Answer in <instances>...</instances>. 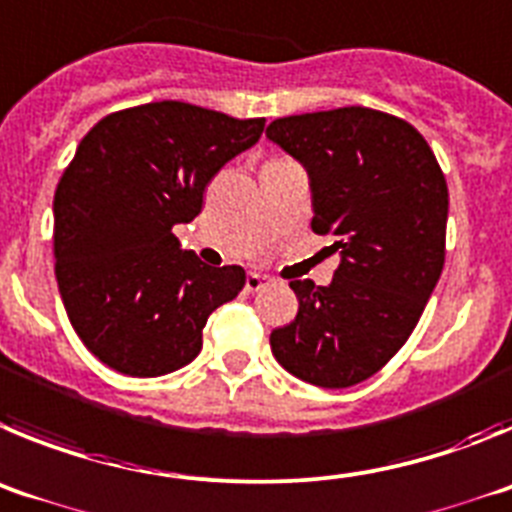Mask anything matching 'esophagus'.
Returning a JSON list of instances; mask_svg holds the SVG:
<instances>
[{
    "mask_svg": "<svg viewBox=\"0 0 512 512\" xmlns=\"http://www.w3.org/2000/svg\"><path fill=\"white\" fill-rule=\"evenodd\" d=\"M270 283V278H265V275L260 273H247V280H245V288L250 290V293H255V290L265 288V285Z\"/></svg>",
    "mask_w": 512,
    "mask_h": 512,
    "instance_id": "esophagus-1",
    "label": "esophagus"
}]
</instances>
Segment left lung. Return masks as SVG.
<instances>
[{"label": "left lung", "instance_id": "obj_1", "mask_svg": "<svg viewBox=\"0 0 512 512\" xmlns=\"http://www.w3.org/2000/svg\"><path fill=\"white\" fill-rule=\"evenodd\" d=\"M306 168L316 234L339 255L329 285L290 280L296 319L270 334L280 365L319 388L375 375L416 329L444 267L449 191L421 132L365 107L270 122Z\"/></svg>", "mask_w": 512, "mask_h": 512}]
</instances>
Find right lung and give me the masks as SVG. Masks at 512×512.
I'll return each instance as SVG.
<instances>
[{
	"mask_svg": "<svg viewBox=\"0 0 512 512\" xmlns=\"http://www.w3.org/2000/svg\"><path fill=\"white\" fill-rule=\"evenodd\" d=\"M265 130L186 101L114 112L78 142L55 188V278L94 357L130 377L181 370L201 352L211 311L245 288L239 265L181 250L176 224L199 216L211 178Z\"/></svg>",
	"mask_w": 512,
	"mask_h": 512,
	"instance_id": "right-lung-1",
	"label": "right lung"
}]
</instances>
